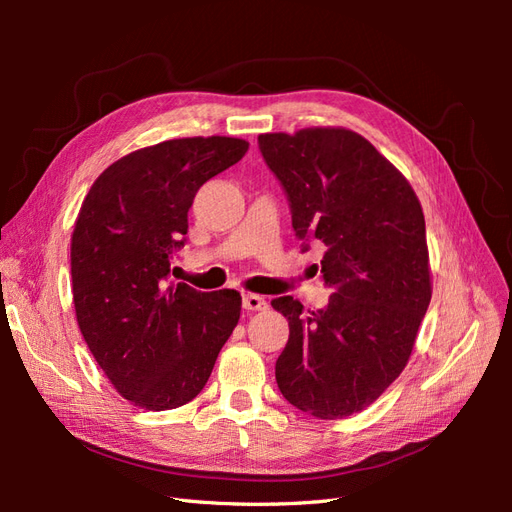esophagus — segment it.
<instances>
[{"instance_id":"34e87169","label":"esophagus","mask_w":512,"mask_h":512,"mask_svg":"<svg viewBox=\"0 0 512 512\" xmlns=\"http://www.w3.org/2000/svg\"><path fill=\"white\" fill-rule=\"evenodd\" d=\"M243 309H247V312H262V309H267V301L260 294H243Z\"/></svg>"}]
</instances>
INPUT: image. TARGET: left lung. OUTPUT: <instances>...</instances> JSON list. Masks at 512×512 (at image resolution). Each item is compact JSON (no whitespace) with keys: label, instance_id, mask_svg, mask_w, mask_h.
<instances>
[{"label":"left lung","instance_id":"8db88e82","mask_svg":"<svg viewBox=\"0 0 512 512\" xmlns=\"http://www.w3.org/2000/svg\"><path fill=\"white\" fill-rule=\"evenodd\" d=\"M258 147L303 250L324 247L320 273L333 290L316 312L292 297L271 301L290 327L275 380L294 408L344 418L374 404L412 354L431 301L423 209L406 177L352 130L260 134Z\"/></svg>","mask_w":512,"mask_h":512}]
</instances>
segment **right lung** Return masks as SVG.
<instances>
[{
	"mask_svg": "<svg viewBox=\"0 0 512 512\" xmlns=\"http://www.w3.org/2000/svg\"><path fill=\"white\" fill-rule=\"evenodd\" d=\"M247 143L175 138L117 160L91 185L72 232V297L85 342L115 389L145 410H173L207 384L237 327V290L170 282L200 185Z\"/></svg>",
	"mask_w": 512,
	"mask_h": 512,
	"instance_id": "add662e5",
	"label": "right lung"
}]
</instances>
